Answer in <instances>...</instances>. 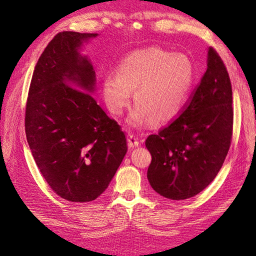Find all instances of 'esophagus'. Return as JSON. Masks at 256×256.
<instances>
[{
	"mask_svg": "<svg viewBox=\"0 0 256 256\" xmlns=\"http://www.w3.org/2000/svg\"><path fill=\"white\" fill-rule=\"evenodd\" d=\"M128 146H130V148H138V146L140 144L138 138L136 136V135H133V134L128 135Z\"/></svg>",
	"mask_w": 256,
	"mask_h": 256,
	"instance_id": "esophagus-1",
	"label": "esophagus"
}]
</instances>
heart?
<instances>
[{
	"mask_svg": "<svg viewBox=\"0 0 256 256\" xmlns=\"http://www.w3.org/2000/svg\"><path fill=\"white\" fill-rule=\"evenodd\" d=\"M194 79V67L186 55L150 47L120 62L116 76L103 78L102 96L111 113L121 114L134 92L136 106L128 123L142 126L150 120L154 124H164L184 110Z\"/></svg>",
	"mask_w": 256,
	"mask_h": 256,
	"instance_id": "heart-1",
	"label": "heart"
}]
</instances>
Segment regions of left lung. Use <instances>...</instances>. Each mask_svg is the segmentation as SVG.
I'll return each mask as SVG.
<instances>
[{
  "mask_svg": "<svg viewBox=\"0 0 256 256\" xmlns=\"http://www.w3.org/2000/svg\"><path fill=\"white\" fill-rule=\"evenodd\" d=\"M233 128L232 88L224 62L209 47L206 70L176 120L150 135L148 179L172 200L192 198L209 186L224 165Z\"/></svg>",
  "mask_w": 256,
  "mask_h": 256,
  "instance_id": "obj_1",
  "label": "left lung"
}]
</instances>
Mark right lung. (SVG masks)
Masks as SVG:
<instances>
[{
    "mask_svg": "<svg viewBox=\"0 0 256 256\" xmlns=\"http://www.w3.org/2000/svg\"><path fill=\"white\" fill-rule=\"evenodd\" d=\"M99 35L59 32L32 74L25 132L42 177L72 202L96 199L108 188L128 152L121 126L94 98L96 72L82 47Z\"/></svg>",
    "mask_w": 256,
    "mask_h": 256,
    "instance_id": "obj_1",
    "label": "right lung"
}]
</instances>
